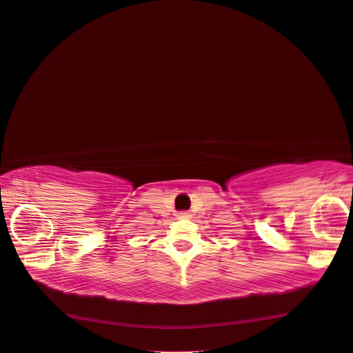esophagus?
Instances as JSON below:
<instances>
[{
    "label": "esophagus",
    "instance_id": "34e87169",
    "mask_svg": "<svg viewBox=\"0 0 353 353\" xmlns=\"http://www.w3.org/2000/svg\"><path fill=\"white\" fill-rule=\"evenodd\" d=\"M177 219H181V220L192 219V214L188 212V210H182V212H179V214H177Z\"/></svg>",
    "mask_w": 353,
    "mask_h": 353
}]
</instances>
